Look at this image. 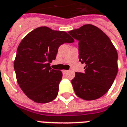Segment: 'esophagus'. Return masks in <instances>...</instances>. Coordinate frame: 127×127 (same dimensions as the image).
<instances>
[{
    "label": "esophagus",
    "instance_id": "esophagus-1",
    "mask_svg": "<svg viewBox=\"0 0 127 127\" xmlns=\"http://www.w3.org/2000/svg\"><path fill=\"white\" fill-rule=\"evenodd\" d=\"M67 72H68V71H67V70H62V72H63V74H66V73Z\"/></svg>",
    "mask_w": 127,
    "mask_h": 127
}]
</instances>
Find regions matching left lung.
<instances>
[{
    "mask_svg": "<svg viewBox=\"0 0 127 127\" xmlns=\"http://www.w3.org/2000/svg\"><path fill=\"white\" fill-rule=\"evenodd\" d=\"M78 40L79 61L85 72H76L72 80L78 97L94 100L105 95L118 73V53L110 39L101 30L86 24L68 32Z\"/></svg>",
    "mask_w": 127,
    "mask_h": 127,
    "instance_id": "obj_1",
    "label": "left lung"
}]
</instances>
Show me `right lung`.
Masks as SVG:
<instances>
[{"label": "right lung", "instance_id": "add662e5", "mask_svg": "<svg viewBox=\"0 0 127 127\" xmlns=\"http://www.w3.org/2000/svg\"><path fill=\"white\" fill-rule=\"evenodd\" d=\"M74 42L65 32L46 26L37 28L23 38L17 50L14 69L17 81L28 97L40 103L56 98L62 72L53 70L50 63L55 60L60 45Z\"/></svg>", "mask_w": 127, "mask_h": 127}]
</instances>
